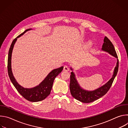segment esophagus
<instances>
[{
  "instance_id": "1",
  "label": "esophagus",
  "mask_w": 128,
  "mask_h": 128,
  "mask_svg": "<svg viewBox=\"0 0 128 128\" xmlns=\"http://www.w3.org/2000/svg\"><path fill=\"white\" fill-rule=\"evenodd\" d=\"M63 70H64V71H68V70H69V68H68V67L67 66L65 65V66H64Z\"/></svg>"
}]
</instances>
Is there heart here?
<instances>
[{
  "label": "heart",
  "mask_w": 128,
  "mask_h": 128,
  "mask_svg": "<svg viewBox=\"0 0 128 128\" xmlns=\"http://www.w3.org/2000/svg\"><path fill=\"white\" fill-rule=\"evenodd\" d=\"M92 44V42H90V44Z\"/></svg>",
  "instance_id": "1"
}]
</instances>
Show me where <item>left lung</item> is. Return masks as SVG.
Instances as JSON below:
<instances>
[{
  "label": "left lung",
  "mask_w": 128,
  "mask_h": 128,
  "mask_svg": "<svg viewBox=\"0 0 128 128\" xmlns=\"http://www.w3.org/2000/svg\"><path fill=\"white\" fill-rule=\"evenodd\" d=\"M102 50L109 52L116 58H118L117 54L113 44L106 36H105L104 39V43L102 45ZM71 69L72 70L71 68ZM118 69V59L116 66L115 67L112 78L103 86L93 91H88L82 89L78 83L74 73L71 72L69 84V88L71 95L76 100L86 103L93 102L99 99L106 94L109 90L110 89L114 79L117 74Z\"/></svg>",
  "instance_id": "1"
}]
</instances>
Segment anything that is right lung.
Returning <instances> with one entry per match:
<instances>
[{"instance_id":"right-lung-1","label":"right lung","mask_w":128,"mask_h":128,"mask_svg":"<svg viewBox=\"0 0 128 128\" xmlns=\"http://www.w3.org/2000/svg\"><path fill=\"white\" fill-rule=\"evenodd\" d=\"M31 29L26 30L22 34L14 38L10 48L8 54V74L10 78L12 83L14 86L16 88L18 92H19L25 99L31 102H38L44 100L46 98L50 93V91L52 86V84L54 78L61 72L63 69V66H62L57 69L52 70L45 79L38 86L31 88H24L20 85L18 84L14 79L12 71L11 68V57L12 53L14 46L17 40V38L20 37L21 35L24 34L28 30Z\"/></svg>"}]
</instances>
